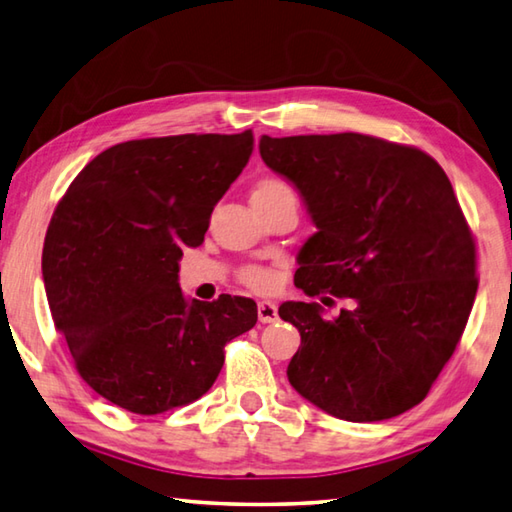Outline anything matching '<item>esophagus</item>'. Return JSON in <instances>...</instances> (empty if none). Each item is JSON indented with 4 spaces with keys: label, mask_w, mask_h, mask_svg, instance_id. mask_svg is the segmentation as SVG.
I'll return each instance as SVG.
<instances>
[{
    "label": "esophagus",
    "mask_w": 512,
    "mask_h": 512,
    "mask_svg": "<svg viewBox=\"0 0 512 512\" xmlns=\"http://www.w3.org/2000/svg\"><path fill=\"white\" fill-rule=\"evenodd\" d=\"M257 317L262 324H273L277 319V306L273 302H259L257 304Z\"/></svg>",
    "instance_id": "obj_1"
}]
</instances>
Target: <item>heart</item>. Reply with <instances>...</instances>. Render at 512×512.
I'll list each match as a JSON object with an SVG mask.
<instances>
[{"label":"heart","instance_id":"heart-1","mask_svg":"<svg viewBox=\"0 0 512 512\" xmlns=\"http://www.w3.org/2000/svg\"><path fill=\"white\" fill-rule=\"evenodd\" d=\"M284 193H293V190H290L284 182H277V179H266V182H262L255 188L253 197H273V195H284ZM242 282L255 290H268L275 284V275L270 273L268 268L250 266L242 273Z\"/></svg>","mask_w":512,"mask_h":512}]
</instances>
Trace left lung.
Wrapping results in <instances>:
<instances>
[{
	"label": "left lung",
	"mask_w": 512,
	"mask_h": 512,
	"mask_svg": "<svg viewBox=\"0 0 512 512\" xmlns=\"http://www.w3.org/2000/svg\"><path fill=\"white\" fill-rule=\"evenodd\" d=\"M259 155L317 226L295 284L350 299L333 319L317 302L279 306L302 335L290 386L346 422L406 413L453 355L477 295L475 242L450 179L424 150L359 133L262 135Z\"/></svg>",
	"instance_id": "obj_1"
}]
</instances>
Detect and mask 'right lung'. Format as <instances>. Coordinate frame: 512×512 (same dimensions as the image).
I'll list each match as a JSON object with an SVG mask.
<instances>
[{
	"mask_svg": "<svg viewBox=\"0 0 512 512\" xmlns=\"http://www.w3.org/2000/svg\"><path fill=\"white\" fill-rule=\"evenodd\" d=\"M253 133L110 146L50 219L42 273L53 322L84 382L137 415L186 406L215 384L224 346L257 324L248 297H184L182 248L248 164Z\"/></svg>",
	"mask_w": 512,
	"mask_h": 512,
	"instance_id": "obj_1",
	"label": "right lung"
}]
</instances>
